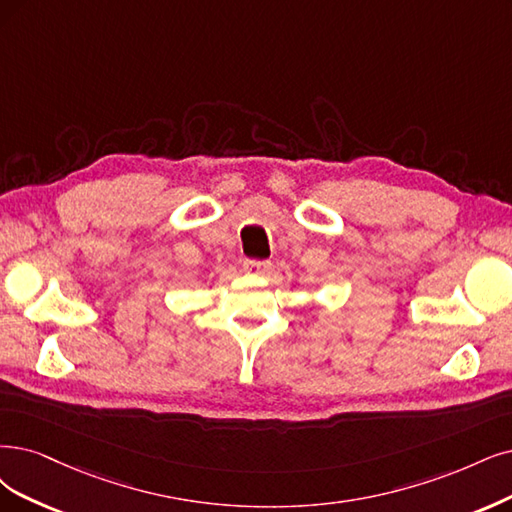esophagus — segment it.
Segmentation results:
<instances>
[{"label":"esophagus","mask_w":512,"mask_h":512,"mask_svg":"<svg viewBox=\"0 0 512 512\" xmlns=\"http://www.w3.org/2000/svg\"><path fill=\"white\" fill-rule=\"evenodd\" d=\"M242 268L249 274H263V272L270 270V261H266V259H244Z\"/></svg>","instance_id":"obj_1"}]
</instances>
